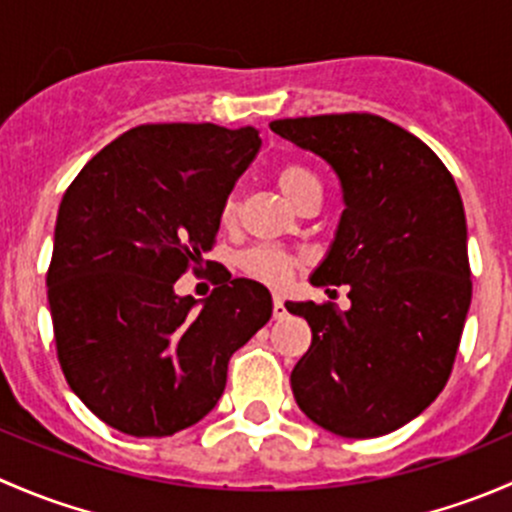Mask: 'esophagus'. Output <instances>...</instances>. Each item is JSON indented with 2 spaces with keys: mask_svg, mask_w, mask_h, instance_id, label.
<instances>
[{
  "mask_svg": "<svg viewBox=\"0 0 512 512\" xmlns=\"http://www.w3.org/2000/svg\"><path fill=\"white\" fill-rule=\"evenodd\" d=\"M272 317H275V319H285L287 317L285 299L277 297V294H275V302H272Z\"/></svg>",
  "mask_w": 512,
  "mask_h": 512,
  "instance_id": "34e87169",
  "label": "esophagus"
}]
</instances>
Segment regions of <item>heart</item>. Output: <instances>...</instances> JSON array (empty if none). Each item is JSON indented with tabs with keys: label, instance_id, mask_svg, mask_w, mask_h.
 Returning a JSON list of instances; mask_svg holds the SVG:
<instances>
[{
	"label": "heart",
	"instance_id": "1",
	"mask_svg": "<svg viewBox=\"0 0 512 512\" xmlns=\"http://www.w3.org/2000/svg\"><path fill=\"white\" fill-rule=\"evenodd\" d=\"M277 188L285 193V198L289 203L297 205V200L302 198V193L312 185H319L317 175L312 170H307L304 165H282L280 170L275 173ZM237 215V198L235 195H227L223 208H220V220L225 225H230ZM242 270L247 272L250 277H255L257 282L270 287H282L287 285L292 272L299 267V260L289 252L280 250V247H270V245H260L247 250L245 255L240 257Z\"/></svg>",
	"mask_w": 512,
	"mask_h": 512
}]
</instances>
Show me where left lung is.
<instances>
[{"mask_svg": "<svg viewBox=\"0 0 512 512\" xmlns=\"http://www.w3.org/2000/svg\"><path fill=\"white\" fill-rule=\"evenodd\" d=\"M270 128L327 160L347 205L312 285H347L352 307L287 302L312 327L294 399L337 436H384L431 406L456 361L473 294L461 193L426 143L374 113Z\"/></svg>", "mask_w": 512, "mask_h": 512, "instance_id": "1", "label": "left lung"}]
</instances>
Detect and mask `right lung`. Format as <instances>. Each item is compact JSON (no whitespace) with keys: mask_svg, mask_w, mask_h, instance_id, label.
<instances>
[{"mask_svg":"<svg viewBox=\"0 0 512 512\" xmlns=\"http://www.w3.org/2000/svg\"><path fill=\"white\" fill-rule=\"evenodd\" d=\"M255 128L143 123L81 168L59 205L46 287L71 391L128 436L213 411L227 361L272 317L260 282L223 275L203 307L175 280L213 250L220 208L260 151Z\"/></svg>","mask_w":512,"mask_h":512,"instance_id":"1","label":"right lung"}]
</instances>
